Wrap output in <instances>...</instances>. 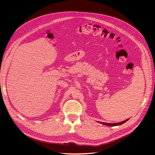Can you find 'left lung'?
I'll list each match as a JSON object with an SVG mask.
<instances>
[{
	"label": "left lung",
	"mask_w": 155,
	"mask_h": 155,
	"mask_svg": "<svg viewBox=\"0 0 155 155\" xmlns=\"http://www.w3.org/2000/svg\"><path fill=\"white\" fill-rule=\"evenodd\" d=\"M129 120V119H127L125 120H124L122 122H118V123H114V124H109V123H105V122H98L99 123L104 125H107V126H110V127H114V126H118V125H120L123 124H124L125 122H126L127 121H128Z\"/></svg>",
	"instance_id": "1"
}]
</instances>
